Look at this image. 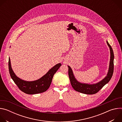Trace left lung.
I'll use <instances>...</instances> for the list:
<instances>
[{
	"mask_svg": "<svg viewBox=\"0 0 122 122\" xmlns=\"http://www.w3.org/2000/svg\"><path fill=\"white\" fill-rule=\"evenodd\" d=\"M106 42L110 51V61L109 67L107 75L100 81L94 84H88L81 82L76 79L71 67L69 66H68V76L69 80H70V81L73 88L75 91L87 95L95 94L98 92L104 85L108 83L111 79L113 75L114 69V54L111 46L108 43L107 41Z\"/></svg>",
	"mask_w": 122,
	"mask_h": 122,
	"instance_id": "left-lung-1",
	"label": "left lung"
}]
</instances>
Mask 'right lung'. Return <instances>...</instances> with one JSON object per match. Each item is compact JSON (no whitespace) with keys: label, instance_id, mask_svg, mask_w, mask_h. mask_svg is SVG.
Listing matches in <instances>:
<instances>
[{"label":"right lung","instance_id":"add662e5","mask_svg":"<svg viewBox=\"0 0 122 122\" xmlns=\"http://www.w3.org/2000/svg\"><path fill=\"white\" fill-rule=\"evenodd\" d=\"M61 66V63L56 65L49 69L46 74L37 80L26 81L20 79L15 75L11 67L10 58H9V69L11 79L22 92L29 95L39 94L47 90L51 84L54 74Z\"/></svg>","mask_w":122,"mask_h":122}]
</instances>
